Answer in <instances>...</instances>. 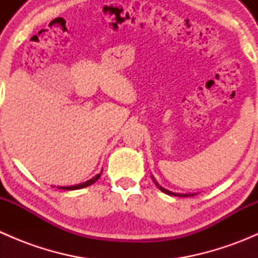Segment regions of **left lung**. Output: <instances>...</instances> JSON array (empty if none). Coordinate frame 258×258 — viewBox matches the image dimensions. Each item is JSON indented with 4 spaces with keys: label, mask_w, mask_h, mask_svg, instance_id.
I'll use <instances>...</instances> for the list:
<instances>
[{
    "label": "left lung",
    "mask_w": 258,
    "mask_h": 258,
    "mask_svg": "<svg viewBox=\"0 0 258 258\" xmlns=\"http://www.w3.org/2000/svg\"><path fill=\"white\" fill-rule=\"evenodd\" d=\"M156 183V182H155ZM157 184V183H156ZM158 186V184H157ZM158 188L161 189V191L162 192H165V194H167V195H170V196H178V197H188V196H194V195H183V194H175V192H171V191H168V189H166V188H163V187H161V186H158Z\"/></svg>",
    "instance_id": "8db88e82"
}]
</instances>
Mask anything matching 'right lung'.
Here are the masks:
<instances>
[{"mask_svg": "<svg viewBox=\"0 0 258 258\" xmlns=\"http://www.w3.org/2000/svg\"><path fill=\"white\" fill-rule=\"evenodd\" d=\"M100 176H101V173H98V175H96L95 177L93 178H91V179H88V181H86L85 183H81V184H77V186H70V187H61L62 189H80V188H83V187H87V186H90V184H92V183H95L96 181H97L98 178H100Z\"/></svg>", "mask_w": 258, "mask_h": 258, "instance_id": "right-lung-1", "label": "right lung"}]
</instances>
